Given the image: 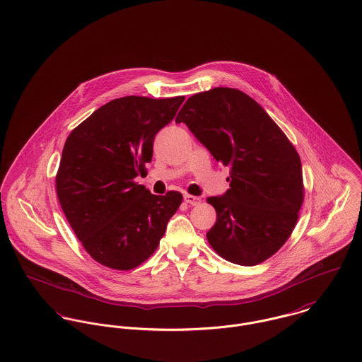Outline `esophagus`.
Returning a JSON list of instances; mask_svg holds the SVG:
<instances>
[{
  "mask_svg": "<svg viewBox=\"0 0 362 362\" xmlns=\"http://www.w3.org/2000/svg\"><path fill=\"white\" fill-rule=\"evenodd\" d=\"M185 201L190 205H199L201 202L200 197L197 196H192V194H185Z\"/></svg>",
  "mask_w": 362,
  "mask_h": 362,
  "instance_id": "esophagus-1",
  "label": "esophagus"
}]
</instances>
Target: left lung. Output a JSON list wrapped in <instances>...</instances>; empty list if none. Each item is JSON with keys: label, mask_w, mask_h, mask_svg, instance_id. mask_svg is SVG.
<instances>
[{"label": "left lung", "mask_w": 362, "mask_h": 362, "mask_svg": "<svg viewBox=\"0 0 362 362\" xmlns=\"http://www.w3.org/2000/svg\"><path fill=\"white\" fill-rule=\"evenodd\" d=\"M180 122L230 169V189L206 199L216 211L208 243L229 262H264L287 241L298 219L304 201L298 153L265 110L238 88L192 95L177 114Z\"/></svg>", "instance_id": "1"}]
</instances>
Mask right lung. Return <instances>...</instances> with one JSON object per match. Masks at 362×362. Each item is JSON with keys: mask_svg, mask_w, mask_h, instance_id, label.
<instances>
[{"mask_svg": "<svg viewBox=\"0 0 362 362\" xmlns=\"http://www.w3.org/2000/svg\"><path fill=\"white\" fill-rule=\"evenodd\" d=\"M183 95H127L94 111L68 136L55 176L62 211L93 259L129 271L153 255L183 196L151 194L134 179L147 172L156 134Z\"/></svg>", "mask_w": 362, "mask_h": 362, "instance_id": "add662e5", "label": "right lung"}]
</instances>
